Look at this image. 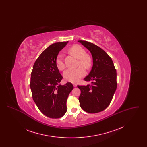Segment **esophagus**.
<instances>
[{
  "instance_id": "obj_1",
  "label": "esophagus",
  "mask_w": 147,
  "mask_h": 147,
  "mask_svg": "<svg viewBox=\"0 0 147 147\" xmlns=\"http://www.w3.org/2000/svg\"><path fill=\"white\" fill-rule=\"evenodd\" d=\"M73 86H74V87H77V84H75V83H74V84H73Z\"/></svg>"
}]
</instances>
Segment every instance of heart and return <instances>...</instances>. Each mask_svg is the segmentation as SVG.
Here are the masks:
<instances>
[{"mask_svg": "<svg viewBox=\"0 0 147 147\" xmlns=\"http://www.w3.org/2000/svg\"><path fill=\"white\" fill-rule=\"evenodd\" d=\"M70 53L79 59V65L80 64L86 69H89L91 65V58L86 55L85 50L80 46L73 45L69 49ZM56 66L60 70L65 68V65L64 62L63 55H59L56 59ZM86 71L84 68L80 67L76 69H68L63 73V77L65 80L71 83H77L82 78L84 77Z\"/></svg>", "mask_w": 147, "mask_h": 147, "instance_id": "b5f03b06", "label": "heart"}]
</instances>
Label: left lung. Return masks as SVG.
I'll return each mask as SVG.
<instances>
[{"label": "left lung", "instance_id": "8db88e82", "mask_svg": "<svg viewBox=\"0 0 147 147\" xmlns=\"http://www.w3.org/2000/svg\"><path fill=\"white\" fill-rule=\"evenodd\" d=\"M88 49L92 57V67L84 78L91 84L79 86V101L86 112L95 113L104 110L110 105L117 88V73L112 59L100 47L85 41H78Z\"/></svg>", "mask_w": 147, "mask_h": 147}]
</instances>
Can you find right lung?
I'll use <instances>...</instances> for the list:
<instances>
[{
  "mask_svg": "<svg viewBox=\"0 0 147 147\" xmlns=\"http://www.w3.org/2000/svg\"><path fill=\"white\" fill-rule=\"evenodd\" d=\"M68 43L57 42L45 49L36 59L31 72L30 88L40 111L52 119L62 117L67 112V100L73 89L71 83L60 84L63 77L56 66L61 50Z\"/></svg>",
  "mask_w": 147,
  "mask_h": 147,
  "instance_id": "right-lung-1",
  "label": "right lung"
}]
</instances>
